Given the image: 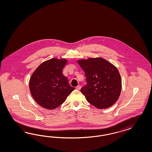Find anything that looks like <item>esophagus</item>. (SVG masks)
Segmentation results:
<instances>
[{"label": "esophagus", "mask_w": 152, "mask_h": 152, "mask_svg": "<svg viewBox=\"0 0 152 152\" xmlns=\"http://www.w3.org/2000/svg\"><path fill=\"white\" fill-rule=\"evenodd\" d=\"M76 88L77 90H80V89H81V86H80V85H78V86Z\"/></svg>", "instance_id": "esophagus-1"}]
</instances>
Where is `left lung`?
Masks as SVG:
<instances>
[{"mask_svg": "<svg viewBox=\"0 0 152 152\" xmlns=\"http://www.w3.org/2000/svg\"><path fill=\"white\" fill-rule=\"evenodd\" d=\"M86 76L87 84L81 92L87 101L98 109H106L118 100L121 90V80L118 69L102 58L77 61Z\"/></svg>", "mask_w": 152, "mask_h": 152, "instance_id": "8db88e82", "label": "left lung"}]
</instances>
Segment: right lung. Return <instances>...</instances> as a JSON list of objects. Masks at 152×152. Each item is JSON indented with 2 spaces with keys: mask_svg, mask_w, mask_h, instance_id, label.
<instances>
[{
  "mask_svg": "<svg viewBox=\"0 0 152 152\" xmlns=\"http://www.w3.org/2000/svg\"><path fill=\"white\" fill-rule=\"evenodd\" d=\"M67 61L52 58L43 62L34 71L29 80V90L40 106L54 109L64 102L75 90L62 74Z\"/></svg>",
  "mask_w": 152,
  "mask_h": 152,
  "instance_id": "1",
  "label": "right lung"
}]
</instances>
